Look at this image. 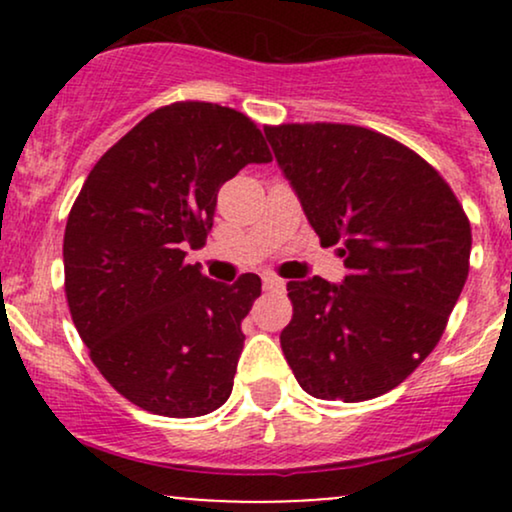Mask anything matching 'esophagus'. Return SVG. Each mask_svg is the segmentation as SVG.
I'll list each match as a JSON object with an SVG mask.
<instances>
[{
  "label": "esophagus",
  "instance_id": "1",
  "mask_svg": "<svg viewBox=\"0 0 512 512\" xmlns=\"http://www.w3.org/2000/svg\"><path fill=\"white\" fill-rule=\"evenodd\" d=\"M262 281H264V291H284L286 286V281L279 279L276 274H264Z\"/></svg>",
  "mask_w": 512,
  "mask_h": 512
}]
</instances>
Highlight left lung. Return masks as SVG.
Listing matches in <instances>:
<instances>
[{
  "label": "left lung",
  "mask_w": 512,
  "mask_h": 512,
  "mask_svg": "<svg viewBox=\"0 0 512 512\" xmlns=\"http://www.w3.org/2000/svg\"><path fill=\"white\" fill-rule=\"evenodd\" d=\"M322 245L349 274L286 284L281 349L317 399L366 402L436 349L469 274L472 228L431 163L375 129L342 122L264 127Z\"/></svg>",
  "instance_id": "1"
}]
</instances>
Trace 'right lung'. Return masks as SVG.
<instances>
[{"label":"right lung","instance_id":"1","mask_svg":"<svg viewBox=\"0 0 512 512\" xmlns=\"http://www.w3.org/2000/svg\"><path fill=\"white\" fill-rule=\"evenodd\" d=\"M272 151L248 115L163 105L93 166L64 228V293L93 366L151 414L192 419L233 390L260 298L257 274L226 286L187 264L207 243L221 185Z\"/></svg>","mask_w":512,"mask_h":512}]
</instances>
